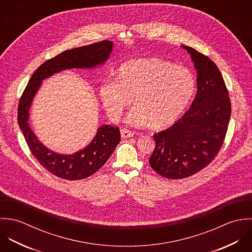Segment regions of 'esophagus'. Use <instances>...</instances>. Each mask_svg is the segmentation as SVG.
I'll return each instance as SVG.
<instances>
[{
	"label": "esophagus",
	"mask_w": 252,
	"mask_h": 252,
	"mask_svg": "<svg viewBox=\"0 0 252 252\" xmlns=\"http://www.w3.org/2000/svg\"><path fill=\"white\" fill-rule=\"evenodd\" d=\"M133 134H134V133H133L132 131H130V130H128V129H126V128H122V129H121V136H122L123 138L132 137Z\"/></svg>",
	"instance_id": "esophagus-1"
}]
</instances>
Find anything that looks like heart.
Listing matches in <instances>:
<instances>
[{"mask_svg":"<svg viewBox=\"0 0 252 252\" xmlns=\"http://www.w3.org/2000/svg\"><path fill=\"white\" fill-rule=\"evenodd\" d=\"M195 90V77L189 69L159 58H139L123 63L116 81L101 85L99 95L111 120L118 121L134 96L136 106L126 123L163 129L182 116Z\"/></svg>","mask_w":252,"mask_h":252,"instance_id":"1","label":"heart"}]
</instances>
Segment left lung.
<instances>
[{
    "label": "left lung",
    "instance_id": "left-lung-1",
    "mask_svg": "<svg viewBox=\"0 0 252 252\" xmlns=\"http://www.w3.org/2000/svg\"><path fill=\"white\" fill-rule=\"evenodd\" d=\"M197 70L198 91L189 110L165 130L154 134L152 168L168 179H182L208 165L220 151L231 117L223 77L207 56L181 46Z\"/></svg>",
    "mask_w": 252,
    "mask_h": 252
}]
</instances>
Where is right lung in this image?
Here are the masks:
<instances>
[{
	"label": "right lung",
	"instance_id": "add662e5",
	"mask_svg": "<svg viewBox=\"0 0 252 252\" xmlns=\"http://www.w3.org/2000/svg\"><path fill=\"white\" fill-rule=\"evenodd\" d=\"M113 42L101 41L90 46L63 51L44 62L32 75L18 104L17 121L27 145L38 161L51 173L66 180H80L95 173L108 160L121 141L120 129L102 125L92 142L72 155L58 154L47 148L29 126V111L42 81L67 69H93L103 65L113 51Z\"/></svg>",
	"mask_w": 252,
	"mask_h": 252
}]
</instances>
